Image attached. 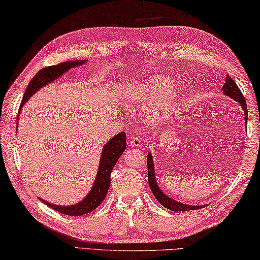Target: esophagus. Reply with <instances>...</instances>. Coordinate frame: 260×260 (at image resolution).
<instances>
[{
  "instance_id": "1",
  "label": "esophagus",
  "mask_w": 260,
  "mask_h": 260,
  "mask_svg": "<svg viewBox=\"0 0 260 260\" xmlns=\"http://www.w3.org/2000/svg\"><path fill=\"white\" fill-rule=\"evenodd\" d=\"M130 145L134 146V147H141V146H143V140H141V138L138 136H132Z\"/></svg>"
}]
</instances>
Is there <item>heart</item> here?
Here are the masks:
<instances>
[{
  "label": "heart",
  "instance_id": "heart-1",
  "mask_svg": "<svg viewBox=\"0 0 260 260\" xmlns=\"http://www.w3.org/2000/svg\"><path fill=\"white\" fill-rule=\"evenodd\" d=\"M171 81L163 77H153L149 79L141 81L139 85H137L134 90H132L131 95L132 99L139 103H144V104H150L158 97L163 96L170 90ZM176 99L175 96L170 95L161 101L158 104H155L154 106L148 107L147 110V114L154 119H161V117L166 116L171 113L175 105Z\"/></svg>",
  "mask_w": 260,
  "mask_h": 260
}]
</instances>
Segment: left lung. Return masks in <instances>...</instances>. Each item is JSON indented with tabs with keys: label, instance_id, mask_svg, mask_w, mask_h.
<instances>
[{
	"label": "left lung",
	"instance_id": "8db88e82",
	"mask_svg": "<svg viewBox=\"0 0 260 260\" xmlns=\"http://www.w3.org/2000/svg\"><path fill=\"white\" fill-rule=\"evenodd\" d=\"M222 89L225 95H228L231 97V99L236 100L240 104V106L242 107V110L244 112V117H246V123H247L248 111H247L246 100H244V96L242 95L241 90L239 89L236 81H234L229 75L226 76V80H225V84L223 85ZM147 169H148V183H149L151 192H153V194L155 196V198L157 199V202L160 205H163L165 208L173 210V212H185V210H196L206 206V205H204V206H191V205L176 202V200L170 198L169 196H166L163 191L159 189L157 181H156L154 160H153V157H151L150 153H148V155H147Z\"/></svg>",
	"mask_w": 260,
	"mask_h": 260
}]
</instances>
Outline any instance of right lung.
<instances>
[{
  "label": "right lung",
  "instance_id": "obj_1",
  "mask_svg": "<svg viewBox=\"0 0 260 260\" xmlns=\"http://www.w3.org/2000/svg\"><path fill=\"white\" fill-rule=\"evenodd\" d=\"M84 63H86V60L66 61L60 63V64L46 67L44 68V69L39 70L35 75V77L32 78L31 81L29 82L27 89L24 91L21 106L24 105V103L30 99L37 90L41 89L42 87L46 86L53 80L60 78L61 76L64 75L67 71H69L71 68L81 66L84 64ZM20 111L21 110H19L18 112V119L19 114H20ZM125 147L126 140L124 132H120V134H117L113 138L107 141L104 148H103V153L101 155L99 172H97L94 185H92L91 190L88 192L85 199L81 200L80 203L72 205V206H58V205L47 203L42 198L39 199H41L44 204H46L47 206H50L54 210H56V212L64 215H69V216H81V215L92 212V210L99 207L103 203V200L105 199L107 191H109L110 188L112 170H113L117 159L120 158L122 153H124Z\"/></svg>",
  "mask_w": 260,
  "mask_h": 260
}]
</instances>
